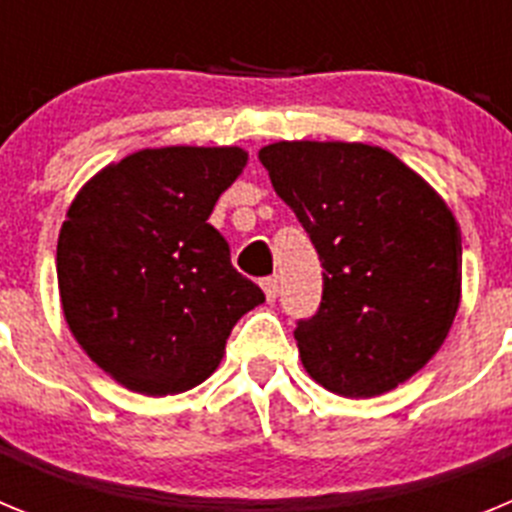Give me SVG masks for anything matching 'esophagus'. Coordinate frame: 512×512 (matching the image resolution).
I'll use <instances>...</instances> for the list:
<instances>
[{
	"mask_svg": "<svg viewBox=\"0 0 512 512\" xmlns=\"http://www.w3.org/2000/svg\"><path fill=\"white\" fill-rule=\"evenodd\" d=\"M261 289H264L266 300L274 302V300H277V295H279V279L277 277H266L264 282H261Z\"/></svg>",
	"mask_w": 512,
	"mask_h": 512,
	"instance_id": "obj_1",
	"label": "esophagus"
}]
</instances>
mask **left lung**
Returning <instances> with one entry per match:
<instances>
[{
  "instance_id": "obj_1",
  "label": "left lung",
  "mask_w": 512,
  "mask_h": 512,
  "mask_svg": "<svg viewBox=\"0 0 512 512\" xmlns=\"http://www.w3.org/2000/svg\"><path fill=\"white\" fill-rule=\"evenodd\" d=\"M323 266V300L295 330L325 390L374 397L408 382L449 336L461 233L436 189L390 151L279 140L259 151Z\"/></svg>"
}]
</instances>
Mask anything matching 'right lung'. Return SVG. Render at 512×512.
I'll list each match as a JSON object with an SVG mask.
<instances>
[{"instance_id":"obj_1","label":"right lung","mask_w":512,"mask_h":512,"mask_svg":"<svg viewBox=\"0 0 512 512\" xmlns=\"http://www.w3.org/2000/svg\"><path fill=\"white\" fill-rule=\"evenodd\" d=\"M243 148L130 153L79 189L56 251L63 318L89 359L140 395L205 382L238 320L264 302L207 217Z\"/></svg>"}]
</instances>
